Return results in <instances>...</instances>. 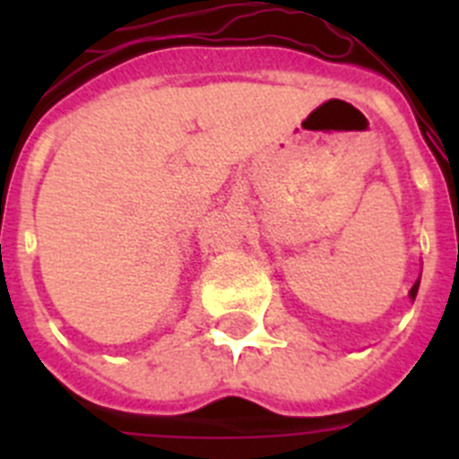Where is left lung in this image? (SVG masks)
<instances>
[{"label": "left lung", "instance_id": "left-lung-1", "mask_svg": "<svg viewBox=\"0 0 459 459\" xmlns=\"http://www.w3.org/2000/svg\"><path fill=\"white\" fill-rule=\"evenodd\" d=\"M419 285H420V278L416 280V282H413L411 291H409V296H411V299H416V294H419Z\"/></svg>", "mask_w": 459, "mask_h": 459}]
</instances>
